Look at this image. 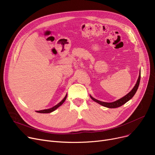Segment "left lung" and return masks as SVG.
Returning a JSON list of instances; mask_svg holds the SVG:
<instances>
[{
    "label": "left lung",
    "instance_id": "1",
    "mask_svg": "<svg viewBox=\"0 0 155 155\" xmlns=\"http://www.w3.org/2000/svg\"><path fill=\"white\" fill-rule=\"evenodd\" d=\"M140 79H141V73H140L139 77H138V79L137 80L136 84L135 85L134 88L132 89V91L130 92L129 93H128L126 95L123 97V98H121V99H119V100H117L115 102H110V103L104 102H101L100 101H98V100H97V99L93 98L92 96H91V97L94 101H95L97 103H99V104L103 105V106H104V107H108V108H117V107H119L120 106H122V105L124 104L125 103H126L127 101H129L134 95V94H136V92L137 90L138 87H139L140 82Z\"/></svg>",
    "mask_w": 155,
    "mask_h": 155
}]
</instances>
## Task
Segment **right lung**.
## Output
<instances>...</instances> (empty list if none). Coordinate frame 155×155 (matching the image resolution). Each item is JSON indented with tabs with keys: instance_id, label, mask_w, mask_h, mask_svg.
Instances as JSON below:
<instances>
[{
	"instance_id": "1",
	"label": "right lung",
	"mask_w": 155,
	"mask_h": 155,
	"mask_svg": "<svg viewBox=\"0 0 155 155\" xmlns=\"http://www.w3.org/2000/svg\"><path fill=\"white\" fill-rule=\"evenodd\" d=\"M67 97V95H66V96L64 97V98L60 103H58L57 105H54V106L52 108L48 109H45V110H38V111H36V112H39V113H50V112H51L55 110L57 108L59 107L61 105H62L63 103L65 101V100H66Z\"/></svg>"
}]
</instances>
